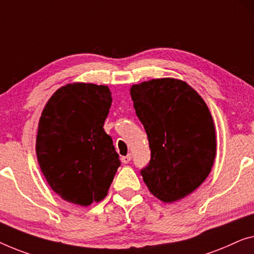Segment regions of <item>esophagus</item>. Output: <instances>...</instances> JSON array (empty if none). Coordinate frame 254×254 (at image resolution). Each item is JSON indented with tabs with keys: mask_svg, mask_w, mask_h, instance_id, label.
Masks as SVG:
<instances>
[{
	"mask_svg": "<svg viewBox=\"0 0 254 254\" xmlns=\"http://www.w3.org/2000/svg\"><path fill=\"white\" fill-rule=\"evenodd\" d=\"M121 161H122V163H124V164H127L128 162L131 161V155L128 154V155H127V156H123L122 158H121Z\"/></svg>",
	"mask_w": 254,
	"mask_h": 254,
	"instance_id": "esophagus-1",
	"label": "esophagus"
}]
</instances>
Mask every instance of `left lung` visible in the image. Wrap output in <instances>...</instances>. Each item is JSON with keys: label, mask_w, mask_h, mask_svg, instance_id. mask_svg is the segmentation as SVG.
<instances>
[{"label": "left lung", "mask_w": 254, "mask_h": 254, "mask_svg": "<svg viewBox=\"0 0 254 254\" xmlns=\"http://www.w3.org/2000/svg\"><path fill=\"white\" fill-rule=\"evenodd\" d=\"M130 94L151 153L141 170L146 186L164 203L186 197L214 163L217 142L209 107L190 85L172 77L134 84Z\"/></svg>", "instance_id": "8db88e82"}]
</instances>
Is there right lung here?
<instances>
[{"mask_svg":"<svg viewBox=\"0 0 254 254\" xmlns=\"http://www.w3.org/2000/svg\"><path fill=\"white\" fill-rule=\"evenodd\" d=\"M112 101L107 85L76 82L59 88L43 108L37 162L49 186L67 202L89 206L108 194L121 165L104 130Z\"/></svg>","mask_w":254,"mask_h":254,"instance_id":"1","label":"right lung"}]
</instances>
